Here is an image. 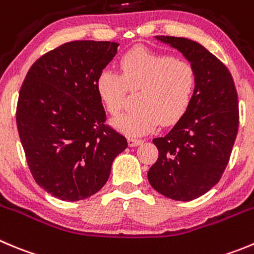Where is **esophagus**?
<instances>
[{
  "label": "esophagus",
  "instance_id": "34e87169",
  "mask_svg": "<svg viewBox=\"0 0 254 254\" xmlns=\"http://www.w3.org/2000/svg\"><path fill=\"white\" fill-rule=\"evenodd\" d=\"M127 141H129V145L130 146H136V145H139V144H141L143 143V139H138V138H129L127 139Z\"/></svg>",
  "mask_w": 254,
  "mask_h": 254
}]
</instances>
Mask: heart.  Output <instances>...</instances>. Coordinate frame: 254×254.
<instances>
[{"label": "heart", "mask_w": 254, "mask_h": 254, "mask_svg": "<svg viewBox=\"0 0 254 254\" xmlns=\"http://www.w3.org/2000/svg\"><path fill=\"white\" fill-rule=\"evenodd\" d=\"M122 73L104 70L96 79V91L110 115H119L129 91L139 92L136 110L114 122L131 135L149 132L162 123L173 125L184 116L196 90V72L188 60L134 49L119 61Z\"/></svg>", "instance_id": "b5f03b06"}]
</instances>
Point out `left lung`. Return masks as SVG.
<instances>
[{"label": "left lung", "instance_id": "left-lung-1", "mask_svg": "<svg viewBox=\"0 0 254 254\" xmlns=\"http://www.w3.org/2000/svg\"><path fill=\"white\" fill-rule=\"evenodd\" d=\"M186 56L196 72L190 106L167 135L153 139L158 159L150 186L174 200H193L212 189L226 170L239 125L233 77L219 59L191 40L156 36Z\"/></svg>", "mask_w": 254, "mask_h": 254}]
</instances>
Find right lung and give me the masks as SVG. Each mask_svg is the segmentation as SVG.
I'll list each match as a JSON object with an SVG mask.
<instances>
[{
    "mask_svg": "<svg viewBox=\"0 0 254 254\" xmlns=\"http://www.w3.org/2000/svg\"><path fill=\"white\" fill-rule=\"evenodd\" d=\"M119 44L71 41L37 59L16 108L20 140L35 182L51 195L76 202L108 182L127 140L106 124L96 79Z\"/></svg>",
    "mask_w": 254,
    "mask_h": 254,
    "instance_id": "right-lung-1",
    "label": "right lung"
}]
</instances>
